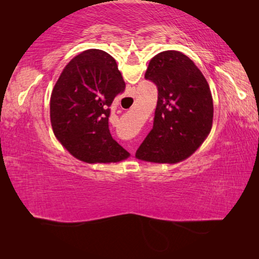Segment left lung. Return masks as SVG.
Masks as SVG:
<instances>
[{
    "label": "left lung",
    "mask_w": 259,
    "mask_h": 259,
    "mask_svg": "<svg viewBox=\"0 0 259 259\" xmlns=\"http://www.w3.org/2000/svg\"><path fill=\"white\" fill-rule=\"evenodd\" d=\"M146 80L157 87L153 129L136 152L139 160L178 163L191 156L212 126L213 104L207 80L182 52L168 50L151 59Z\"/></svg>",
    "instance_id": "8db88e82"
}]
</instances>
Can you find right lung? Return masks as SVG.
Returning a JSON list of instances; mask_svg holds the SVG:
<instances>
[{
  "label": "right lung",
  "mask_w": 259,
  "mask_h": 259,
  "mask_svg": "<svg viewBox=\"0 0 259 259\" xmlns=\"http://www.w3.org/2000/svg\"><path fill=\"white\" fill-rule=\"evenodd\" d=\"M125 83L107 52L89 49L69 61L54 87L50 120L54 134L71 154L87 163H111L129 157L113 139L108 117Z\"/></svg>",
  "instance_id": "add662e5"
}]
</instances>
